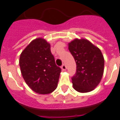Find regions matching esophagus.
<instances>
[{"label": "esophagus", "instance_id": "esophagus-1", "mask_svg": "<svg viewBox=\"0 0 120 120\" xmlns=\"http://www.w3.org/2000/svg\"><path fill=\"white\" fill-rule=\"evenodd\" d=\"M61 68H62V70H63V71H65V70H66V69H67V66H66L65 64H63Z\"/></svg>", "mask_w": 120, "mask_h": 120}]
</instances>
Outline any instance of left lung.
<instances>
[{"label":"left lung","instance_id":"8db88e82","mask_svg":"<svg viewBox=\"0 0 120 120\" xmlns=\"http://www.w3.org/2000/svg\"><path fill=\"white\" fill-rule=\"evenodd\" d=\"M68 49L76 63V72L71 78L73 88L82 93L92 91L104 73V58L101 50L85 39L72 41Z\"/></svg>","mask_w":120,"mask_h":120}]
</instances>
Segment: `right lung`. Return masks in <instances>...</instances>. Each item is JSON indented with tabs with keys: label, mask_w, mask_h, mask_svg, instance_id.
<instances>
[{
	"label": "right lung",
	"mask_w": 120,
	"mask_h": 120,
	"mask_svg": "<svg viewBox=\"0 0 120 120\" xmlns=\"http://www.w3.org/2000/svg\"><path fill=\"white\" fill-rule=\"evenodd\" d=\"M21 75L28 86L38 94H47L57 88L60 72L50 45L42 38H37L21 52L19 57Z\"/></svg>",
	"instance_id": "obj_1"
}]
</instances>
